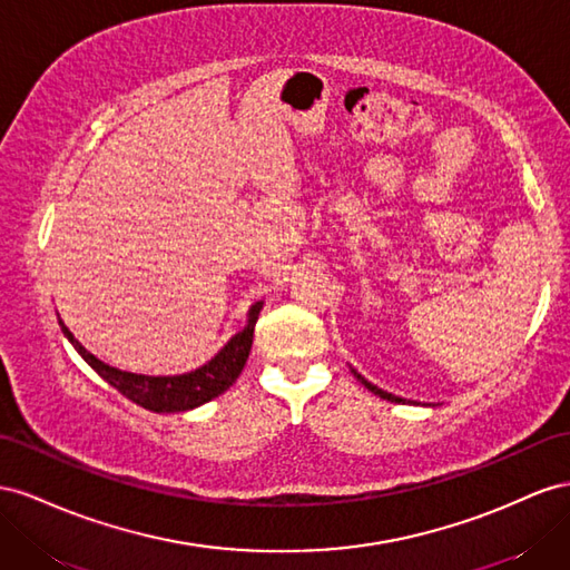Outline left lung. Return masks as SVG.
<instances>
[{"instance_id":"left-lung-1","label":"left lung","mask_w":570,"mask_h":570,"mask_svg":"<svg viewBox=\"0 0 570 570\" xmlns=\"http://www.w3.org/2000/svg\"><path fill=\"white\" fill-rule=\"evenodd\" d=\"M351 372H353V377L357 380V382H361L365 389H367V392H372V394H375V396H380V399H386V401H392V403H405V399H401V396H394V394H389V392H382V389L380 386H375V384H370L363 375H357V372L351 367Z\"/></svg>"}]
</instances>
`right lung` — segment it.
I'll use <instances>...</instances> for the list:
<instances>
[{
	"mask_svg": "<svg viewBox=\"0 0 570 570\" xmlns=\"http://www.w3.org/2000/svg\"><path fill=\"white\" fill-rule=\"evenodd\" d=\"M259 311H263V301L250 307L246 327L226 341V346L213 357V361L205 363L198 370L186 372V375H171V377L136 375V372H124V370L111 367L80 346L76 336L69 332V327L61 320H59V327L63 336L71 341V346L78 351V355L83 357L97 375H100L105 382H109L126 399H131L134 403L142 405L145 411H153V413H181V411L198 409V405L217 399L238 380L253 346V332H255Z\"/></svg>",
	"mask_w": 570,
	"mask_h": 570,
	"instance_id": "right-lung-1",
	"label": "right lung"
}]
</instances>
